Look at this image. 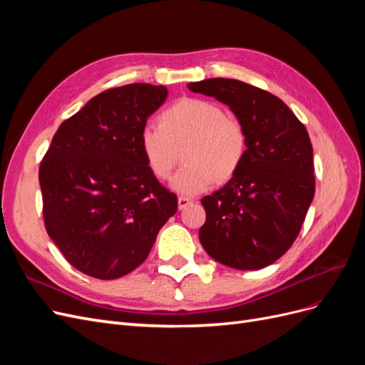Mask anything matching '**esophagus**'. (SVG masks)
<instances>
[{
	"label": "esophagus",
	"mask_w": 365,
	"mask_h": 365,
	"mask_svg": "<svg viewBox=\"0 0 365 365\" xmlns=\"http://www.w3.org/2000/svg\"><path fill=\"white\" fill-rule=\"evenodd\" d=\"M192 202H193V200H190V197L180 196V197H178V208H180V210H184L185 207H189Z\"/></svg>",
	"instance_id": "34e87169"
}]
</instances>
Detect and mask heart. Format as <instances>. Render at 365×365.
Segmentation results:
<instances>
[{
	"label": "heart",
	"mask_w": 365,
	"mask_h": 365,
	"mask_svg": "<svg viewBox=\"0 0 365 365\" xmlns=\"http://www.w3.org/2000/svg\"><path fill=\"white\" fill-rule=\"evenodd\" d=\"M184 145L187 165L173 175L170 189L195 196L208 190L216 178H233L245 161L248 138L244 125L225 115L220 105L184 97L158 115V126L141 128L138 148L152 176L165 180Z\"/></svg>",
	"instance_id": "1"
}]
</instances>
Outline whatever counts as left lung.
I'll return each instance as SVG.
<instances>
[{
	"label": "left lung",
	"instance_id": "8db88e82",
	"mask_svg": "<svg viewBox=\"0 0 365 365\" xmlns=\"http://www.w3.org/2000/svg\"><path fill=\"white\" fill-rule=\"evenodd\" d=\"M187 86L228 105L248 138L239 172L201 200L207 213L201 244L225 267H268L291 248L314 200L311 138L283 101L257 86L222 77Z\"/></svg>",
	"mask_w": 365,
	"mask_h": 365
}]
</instances>
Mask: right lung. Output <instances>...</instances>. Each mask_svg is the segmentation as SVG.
Here are the masks:
<instances>
[{"mask_svg": "<svg viewBox=\"0 0 365 365\" xmlns=\"http://www.w3.org/2000/svg\"><path fill=\"white\" fill-rule=\"evenodd\" d=\"M165 97V86L150 83L97 94L59 126L41 161L47 233L90 277L113 280L140 267L178 210L138 148L141 128Z\"/></svg>", "mask_w": 365, "mask_h": 365, "instance_id": "add662e5", "label": "right lung"}]
</instances>
